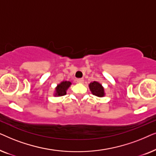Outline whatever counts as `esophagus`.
<instances>
[{
	"instance_id": "obj_1",
	"label": "esophagus",
	"mask_w": 156,
	"mask_h": 156,
	"mask_svg": "<svg viewBox=\"0 0 156 156\" xmlns=\"http://www.w3.org/2000/svg\"><path fill=\"white\" fill-rule=\"evenodd\" d=\"M76 81H77L78 83H83V82H84V79L78 78L77 80H76Z\"/></svg>"
}]
</instances>
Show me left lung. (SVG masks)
I'll return each mask as SVG.
<instances>
[{
	"mask_svg": "<svg viewBox=\"0 0 156 156\" xmlns=\"http://www.w3.org/2000/svg\"><path fill=\"white\" fill-rule=\"evenodd\" d=\"M89 88H90V90L93 94L97 96V97H101L104 95V88L102 87L101 84H100L97 82H93L90 83Z\"/></svg>",
	"mask_w": 156,
	"mask_h": 156,
	"instance_id": "left-lung-1",
	"label": "left lung"
}]
</instances>
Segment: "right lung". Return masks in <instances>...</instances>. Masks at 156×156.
<instances>
[{"mask_svg":"<svg viewBox=\"0 0 156 156\" xmlns=\"http://www.w3.org/2000/svg\"><path fill=\"white\" fill-rule=\"evenodd\" d=\"M70 84H71V82H62L61 84H59L56 88V95H66V90L70 86Z\"/></svg>","mask_w":156,"mask_h":156,"instance_id":"obj_1","label":"right lung"}]
</instances>
